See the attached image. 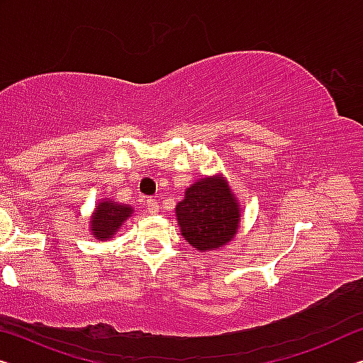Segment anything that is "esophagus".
Here are the masks:
<instances>
[{"label":"esophagus","mask_w":363,"mask_h":363,"mask_svg":"<svg viewBox=\"0 0 363 363\" xmlns=\"http://www.w3.org/2000/svg\"><path fill=\"white\" fill-rule=\"evenodd\" d=\"M147 208L150 213H158L160 212V202L156 199H148L147 200Z\"/></svg>","instance_id":"1"}]
</instances>
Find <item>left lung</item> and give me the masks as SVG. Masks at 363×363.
<instances>
[{
	"instance_id": "left-lung-1",
	"label": "left lung",
	"mask_w": 363,
	"mask_h": 363,
	"mask_svg": "<svg viewBox=\"0 0 363 363\" xmlns=\"http://www.w3.org/2000/svg\"><path fill=\"white\" fill-rule=\"evenodd\" d=\"M181 233L199 251L226 245L238 231L240 210L230 187L221 179H202L186 191L176 207Z\"/></svg>"
}]
</instances>
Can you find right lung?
<instances>
[{"label":"right lung","instance_id":"add662e5","mask_svg":"<svg viewBox=\"0 0 363 363\" xmlns=\"http://www.w3.org/2000/svg\"><path fill=\"white\" fill-rule=\"evenodd\" d=\"M132 212L133 208L127 207V205H118L112 200L99 202L94 216L91 218V230H93L97 240H109Z\"/></svg>","mask_w":363,"mask_h":363}]
</instances>
